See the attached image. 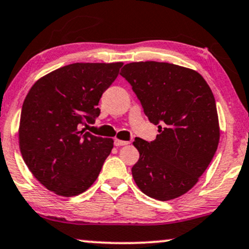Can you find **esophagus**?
<instances>
[{"mask_svg":"<svg viewBox=\"0 0 249 249\" xmlns=\"http://www.w3.org/2000/svg\"><path fill=\"white\" fill-rule=\"evenodd\" d=\"M130 142H125V140H119V139H115V146H125V145H128Z\"/></svg>","mask_w":249,"mask_h":249,"instance_id":"obj_1","label":"esophagus"}]
</instances>
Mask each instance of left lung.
<instances>
[{
    "label": "left lung",
    "instance_id": "left-lung-1",
    "mask_svg": "<svg viewBox=\"0 0 249 249\" xmlns=\"http://www.w3.org/2000/svg\"><path fill=\"white\" fill-rule=\"evenodd\" d=\"M121 75L159 127L153 142L134 139L140 154L132 167L134 182L152 198H178L198 182L217 151L214 96L199 73L168 62H131Z\"/></svg>",
    "mask_w": 249,
    "mask_h": 249
}]
</instances>
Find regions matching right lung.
<instances>
[{
	"label": "right lung",
	"instance_id": "obj_1",
	"mask_svg": "<svg viewBox=\"0 0 249 249\" xmlns=\"http://www.w3.org/2000/svg\"><path fill=\"white\" fill-rule=\"evenodd\" d=\"M123 62H76L39 79L26 95L19 122V148L36 178L56 195L82 194L94 183L113 140L86 132L100 116L102 94Z\"/></svg>",
	"mask_w": 249,
	"mask_h": 249
}]
</instances>
